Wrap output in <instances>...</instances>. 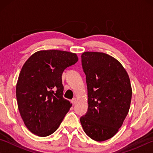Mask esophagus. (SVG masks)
Masks as SVG:
<instances>
[{
	"instance_id": "obj_1",
	"label": "esophagus",
	"mask_w": 153,
	"mask_h": 153,
	"mask_svg": "<svg viewBox=\"0 0 153 153\" xmlns=\"http://www.w3.org/2000/svg\"><path fill=\"white\" fill-rule=\"evenodd\" d=\"M71 103L73 105H76L77 103V100L76 99V98H73V99L71 100Z\"/></svg>"
}]
</instances>
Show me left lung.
<instances>
[{
  "mask_svg": "<svg viewBox=\"0 0 153 153\" xmlns=\"http://www.w3.org/2000/svg\"><path fill=\"white\" fill-rule=\"evenodd\" d=\"M82 66L88 88V111L80 122L95 141L107 140L122 126L130 107L131 87L120 62L103 53L85 52Z\"/></svg>",
  "mask_w": 153,
  "mask_h": 153,
  "instance_id": "left-lung-1",
  "label": "left lung"
}]
</instances>
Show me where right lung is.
<instances>
[{"instance_id":"obj_1","label":"right lung","mask_w":153,"mask_h":153,"mask_svg":"<svg viewBox=\"0 0 153 153\" xmlns=\"http://www.w3.org/2000/svg\"><path fill=\"white\" fill-rule=\"evenodd\" d=\"M77 61L69 52L40 51L23 66L16 86L17 105L25 126L35 135L55 132L69 111L71 104L63 98L62 74Z\"/></svg>"}]
</instances>
